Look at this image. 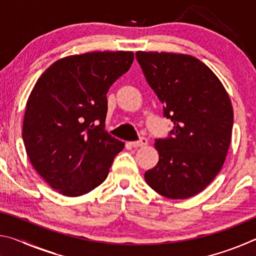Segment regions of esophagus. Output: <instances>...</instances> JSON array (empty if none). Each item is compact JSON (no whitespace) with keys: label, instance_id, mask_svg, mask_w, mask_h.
Returning <instances> with one entry per match:
<instances>
[{"label":"esophagus","instance_id":"esophagus-1","mask_svg":"<svg viewBox=\"0 0 256 256\" xmlns=\"http://www.w3.org/2000/svg\"><path fill=\"white\" fill-rule=\"evenodd\" d=\"M148 144V140L146 138H141L138 141H133L130 142V146H133V148H138V146H144Z\"/></svg>","mask_w":256,"mask_h":256}]
</instances>
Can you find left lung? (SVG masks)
I'll list each match as a JSON object with an SVG mask.
<instances>
[{"label": "left lung", "instance_id": "1", "mask_svg": "<svg viewBox=\"0 0 256 256\" xmlns=\"http://www.w3.org/2000/svg\"><path fill=\"white\" fill-rule=\"evenodd\" d=\"M146 80L174 126L156 138L159 162L146 184L168 198L202 192L222 170L232 140L230 98L214 72L190 55L136 52Z\"/></svg>", "mask_w": 256, "mask_h": 256}]
</instances>
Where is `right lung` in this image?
<instances>
[{
  "instance_id": "1",
  "label": "right lung",
  "mask_w": 256,
  "mask_h": 256,
  "mask_svg": "<svg viewBox=\"0 0 256 256\" xmlns=\"http://www.w3.org/2000/svg\"><path fill=\"white\" fill-rule=\"evenodd\" d=\"M133 52L63 58L42 73L26 105L22 138L30 162L52 188L80 196L106 180L124 142L105 131L110 86L128 71Z\"/></svg>"
}]
</instances>
